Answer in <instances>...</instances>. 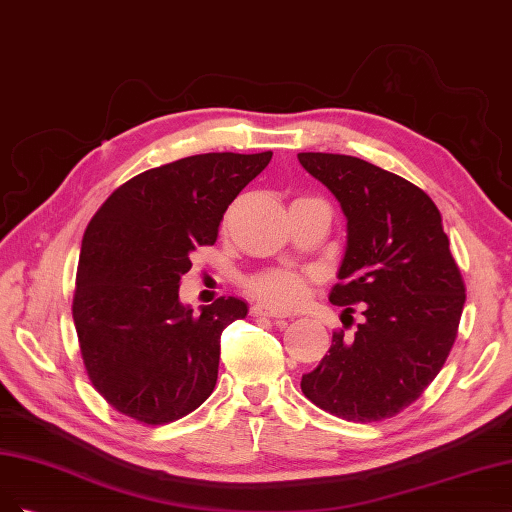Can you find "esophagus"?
Listing matches in <instances>:
<instances>
[{"instance_id": "obj_1", "label": "esophagus", "mask_w": 512, "mask_h": 512, "mask_svg": "<svg viewBox=\"0 0 512 512\" xmlns=\"http://www.w3.org/2000/svg\"><path fill=\"white\" fill-rule=\"evenodd\" d=\"M253 317H272V319H287L285 312H280L276 306L268 304V302H257L251 308Z\"/></svg>"}]
</instances>
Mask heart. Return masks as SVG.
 Segmentation results:
<instances>
[{
	"mask_svg": "<svg viewBox=\"0 0 512 512\" xmlns=\"http://www.w3.org/2000/svg\"><path fill=\"white\" fill-rule=\"evenodd\" d=\"M246 285H249V289L255 295H259V298L268 300L280 308H293L302 304L308 293L306 278L291 270L261 272L253 276Z\"/></svg>",
	"mask_w": 512,
	"mask_h": 512,
	"instance_id": "1",
	"label": "heart"
}]
</instances>
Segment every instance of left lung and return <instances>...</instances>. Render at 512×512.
<instances>
[{"label": "left lung", "instance_id": "8db88e82", "mask_svg": "<svg viewBox=\"0 0 512 512\" xmlns=\"http://www.w3.org/2000/svg\"><path fill=\"white\" fill-rule=\"evenodd\" d=\"M346 217V251L329 293L364 306L353 338L334 332L302 376L306 398L346 421H381L415 402L447 361L466 287L430 195L364 159L298 153Z\"/></svg>", "mask_w": 512, "mask_h": 512}]
</instances>
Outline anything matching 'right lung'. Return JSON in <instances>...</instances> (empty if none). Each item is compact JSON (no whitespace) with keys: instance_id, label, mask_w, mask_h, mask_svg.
<instances>
[{"instance_id":"add662e5","label":"right lung","mask_w":512,"mask_h":512,"mask_svg":"<svg viewBox=\"0 0 512 512\" xmlns=\"http://www.w3.org/2000/svg\"><path fill=\"white\" fill-rule=\"evenodd\" d=\"M272 151L206 153L146 170L114 191L82 236L72 315L93 387L146 425L189 415L217 385L221 334L246 302L193 312L178 300L189 255L214 244L227 206Z\"/></svg>"}]
</instances>
